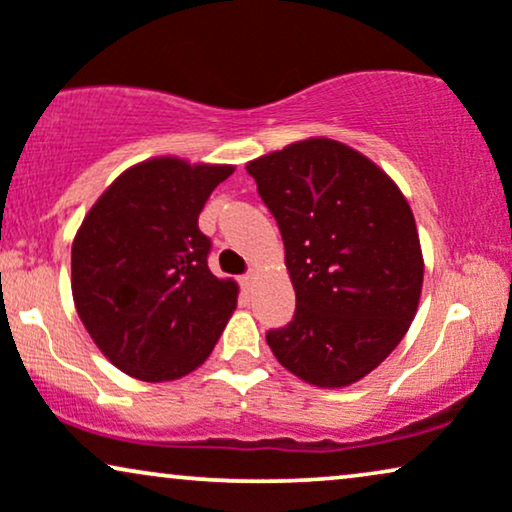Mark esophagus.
<instances>
[{
  "instance_id": "1",
  "label": "esophagus",
  "mask_w": 512,
  "mask_h": 512,
  "mask_svg": "<svg viewBox=\"0 0 512 512\" xmlns=\"http://www.w3.org/2000/svg\"><path fill=\"white\" fill-rule=\"evenodd\" d=\"M252 281H255V274H252V271H248V274L241 276V285H243V288H250Z\"/></svg>"
}]
</instances>
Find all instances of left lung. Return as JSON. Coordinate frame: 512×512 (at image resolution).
Wrapping results in <instances>:
<instances>
[{"mask_svg": "<svg viewBox=\"0 0 512 512\" xmlns=\"http://www.w3.org/2000/svg\"><path fill=\"white\" fill-rule=\"evenodd\" d=\"M245 170L281 229L297 295L267 344L313 386L363 379L417 316L424 257L410 203L377 163L330 138L292 142Z\"/></svg>", "mask_w": 512, "mask_h": 512, "instance_id": "left-lung-1", "label": "left lung"}]
</instances>
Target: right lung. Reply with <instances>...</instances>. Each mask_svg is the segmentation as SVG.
Wrapping results in <instances>:
<instances>
[{
  "instance_id": "1",
  "label": "right lung",
  "mask_w": 512,
  "mask_h": 512,
  "mask_svg": "<svg viewBox=\"0 0 512 512\" xmlns=\"http://www.w3.org/2000/svg\"><path fill=\"white\" fill-rule=\"evenodd\" d=\"M234 166L159 156L109 185L72 243V297L81 323L121 372L173 381L215 349L238 285L208 269L199 229L208 196Z\"/></svg>"
}]
</instances>
